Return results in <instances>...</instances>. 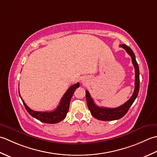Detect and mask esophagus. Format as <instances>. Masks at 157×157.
<instances>
[{
	"label": "esophagus",
	"instance_id": "34e87169",
	"mask_svg": "<svg viewBox=\"0 0 157 157\" xmlns=\"http://www.w3.org/2000/svg\"><path fill=\"white\" fill-rule=\"evenodd\" d=\"M82 82H85V81H84V80H82Z\"/></svg>",
	"mask_w": 157,
	"mask_h": 157
}]
</instances>
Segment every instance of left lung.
Returning <instances> with one entry per match:
<instances>
[{
	"label": "left lung",
	"mask_w": 157,
	"mask_h": 157,
	"mask_svg": "<svg viewBox=\"0 0 157 157\" xmlns=\"http://www.w3.org/2000/svg\"><path fill=\"white\" fill-rule=\"evenodd\" d=\"M120 47L123 48L126 51L127 53L132 57V63L135 68V89H134L133 94L132 97L127 101H126L124 104L121 105V106L114 108H104L99 107L94 103L92 98L91 97L87 90L85 91L86 93V100L89 108V110H90L92 116L95 117V119L100 121H114L118 120L122 118L123 116L126 114V113L129 110V108L132 106L133 101H135L137 95L139 93L140 89V70L139 66L136 59L135 54L133 52V51L129 47H128L126 44H120Z\"/></svg>",
	"instance_id": "1"
}]
</instances>
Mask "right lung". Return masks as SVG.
I'll use <instances>...</instances> for the list:
<instances>
[{
	"mask_svg": "<svg viewBox=\"0 0 157 157\" xmlns=\"http://www.w3.org/2000/svg\"><path fill=\"white\" fill-rule=\"evenodd\" d=\"M78 87H79V82H77L76 83V84L72 85L71 87L66 91L64 95H63L58 106L57 107L55 110L52 112H38L33 110L25 104L24 101L23 100V99L21 97L20 91H19V95H20L22 101H23V104L24 105L25 109H26L28 113H29L32 117H33L37 120H39L43 123L55 124L60 122V121H62L63 119H65L66 114L68 113L69 110L70 100H71L72 95L74 94L75 91Z\"/></svg>",
	"mask_w": 157,
	"mask_h": 157,
	"instance_id": "obj_1",
	"label": "right lung"
}]
</instances>
